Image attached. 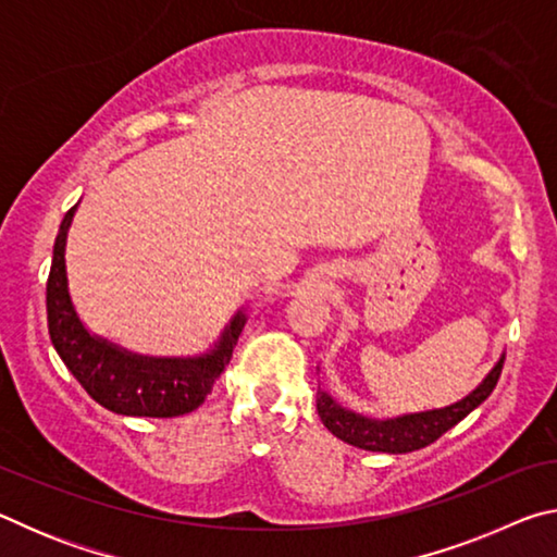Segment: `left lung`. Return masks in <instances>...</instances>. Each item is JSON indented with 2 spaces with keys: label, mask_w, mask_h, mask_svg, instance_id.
<instances>
[{
  "label": "left lung",
  "mask_w": 557,
  "mask_h": 557,
  "mask_svg": "<svg viewBox=\"0 0 557 557\" xmlns=\"http://www.w3.org/2000/svg\"><path fill=\"white\" fill-rule=\"evenodd\" d=\"M504 358L506 356L502 354L498 363L488 371L486 379L479 383V388L471 391L467 398H461L459 403L447 405V408L412 412L393 420H373L342 408L332 395L319 391L317 412L319 418H322L324 428L332 432L334 437L344 440L358 449L388 451V455H403V451L422 449L432 445L435 440H440L447 430H451L457 422L465 420L471 410L479 408V405L492 395V391L498 383V375H502V369H504Z\"/></svg>",
  "instance_id": "8db88e82"
}]
</instances>
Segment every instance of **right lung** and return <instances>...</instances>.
Masks as SVG:
<instances>
[{"label":"right lung","instance_id":"right-lung-1","mask_svg":"<svg viewBox=\"0 0 557 557\" xmlns=\"http://www.w3.org/2000/svg\"><path fill=\"white\" fill-rule=\"evenodd\" d=\"M75 209L78 206L63 215L46 282V314L55 354L90 398L112 412L135 418H176L196 410L228 366L233 346L238 344L245 326V312H235L209 354L194 358L139 356L92 336L75 314L65 275V238Z\"/></svg>","mask_w":557,"mask_h":557}]
</instances>
